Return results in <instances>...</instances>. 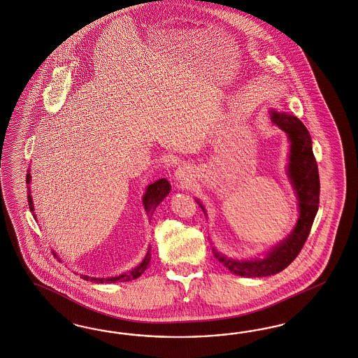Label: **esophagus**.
Listing matches in <instances>:
<instances>
[{"label": "esophagus", "instance_id": "obj_1", "mask_svg": "<svg viewBox=\"0 0 358 358\" xmlns=\"http://www.w3.org/2000/svg\"><path fill=\"white\" fill-rule=\"evenodd\" d=\"M193 173H194V169H193L190 165H181V166L176 171L174 177H176V180L180 181L181 184H187V182L193 178V176H194Z\"/></svg>", "mask_w": 358, "mask_h": 358}]
</instances>
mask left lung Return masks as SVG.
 I'll list each match as a JSON object with an SVG mask.
<instances>
[{"label": "left lung", "instance_id": "left-lung-1", "mask_svg": "<svg viewBox=\"0 0 358 358\" xmlns=\"http://www.w3.org/2000/svg\"><path fill=\"white\" fill-rule=\"evenodd\" d=\"M271 120L274 124H277L282 131L287 134V138L290 141L287 176L298 198L299 217L293 232L261 259H228L215 248H213L215 259L222 262L228 271H232L236 275L248 278L268 277L287 268L303 248L319 208L320 181L310 132L296 117L289 115L286 113L271 110ZM196 202L199 203V201ZM199 206L205 211L202 203H199Z\"/></svg>", "mask_w": 358, "mask_h": 358}]
</instances>
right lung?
I'll return each instance as SVG.
<instances>
[{
  "mask_svg": "<svg viewBox=\"0 0 358 358\" xmlns=\"http://www.w3.org/2000/svg\"><path fill=\"white\" fill-rule=\"evenodd\" d=\"M26 180H27V184H30V180H31L30 173H27ZM169 192H171V184L165 178L157 180L156 182L147 186L145 194L143 195V206H144V210H145L148 217H152L155 208L159 206V203L163 201L166 195L169 194ZM27 201H29L30 211L33 213V198H31L30 187H29V192H27ZM34 217H35V215H34ZM150 261H151V245H150V248L147 250V255H145V257L143 259L141 264L136 268L127 271V273H123V274L115 275V277H108V278H96V277H89V275L81 274V278L87 280V281L96 282V283H113V282H127L131 281V280H136L148 268Z\"/></svg>",
  "mask_w": 358,
  "mask_h": 358,
  "instance_id": "right-lung-1",
  "label": "right lung"
}]
</instances>
